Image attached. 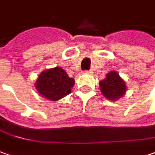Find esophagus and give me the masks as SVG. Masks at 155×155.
<instances>
[{
	"instance_id": "esophagus-1",
	"label": "esophagus",
	"mask_w": 155,
	"mask_h": 155,
	"mask_svg": "<svg viewBox=\"0 0 155 155\" xmlns=\"http://www.w3.org/2000/svg\"><path fill=\"white\" fill-rule=\"evenodd\" d=\"M85 74H91L92 73H93V71H91V70H86L84 72Z\"/></svg>"
}]
</instances>
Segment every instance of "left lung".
I'll return each instance as SVG.
<instances>
[{
  "label": "left lung",
  "instance_id": "left-lung-1",
  "mask_svg": "<svg viewBox=\"0 0 155 155\" xmlns=\"http://www.w3.org/2000/svg\"><path fill=\"white\" fill-rule=\"evenodd\" d=\"M101 91L105 97L110 101H117L126 93L127 87L124 81L120 77L116 71L107 74L104 80L99 82Z\"/></svg>",
  "mask_w": 155,
  "mask_h": 155
}]
</instances>
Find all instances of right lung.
<instances>
[{
    "label": "right lung",
    "instance_id": "add662e5",
    "mask_svg": "<svg viewBox=\"0 0 155 155\" xmlns=\"http://www.w3.org/2000/svg\"><path fill=\"white\" fill-rule=\"evenodd\" d=\"M74 85V80L68 77L61 68L56 67L41 73L35 87L42 97L55 101L70 94Z\"/></svg>",
    "mask_w": 155,
    "mask_h": 155
}]
</instances>
